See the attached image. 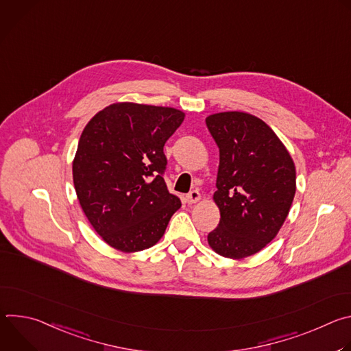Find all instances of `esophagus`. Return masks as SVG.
Listing matches in <instances>:
<instances>
[{
  "label": "esophagus",
  "mask_w": 351,
  "mask_h": 351,
  "mask_svg": "<svg viewBox=\"0 0 351 351\" xmlns=\"http://www.w3.org/2000/svg\"><path fill=\"white\" fill-rule=\"evenodd\" d=\"M199 198H202V194H199V191H198V190H193V191H190V193L186 195V202H187L189 204H195V203L199 202Z\"/></svg>",
  "instance_id": "1"
}]
</instances>
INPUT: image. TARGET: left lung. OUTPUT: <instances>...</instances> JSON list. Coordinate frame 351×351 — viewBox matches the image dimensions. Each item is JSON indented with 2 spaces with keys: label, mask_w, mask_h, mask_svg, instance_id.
Instances as JSON below:
<instances>
[{
  "label": "left lung",
  "mask_w": 351,
  "mask_h": 351,
  "mask_svg": "<svg viewBox=\"0 0 351 351\" xmlns=\"http://www.w3.org/2000/svg\"><path fill=\"white\" fill-rule=\"evenodd\" d=\"M206 123L219 148L213 198L221 219L208 244L222 257L241 260L280 230L295 194V167L280 138L254 115L219 112Z\"/></svg>",
  "instance_id": "8db88e82"
}]
</instances>
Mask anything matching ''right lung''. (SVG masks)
<instances>
[{
    "mask_svg": "<svg viewBox=\"0 0 351 351\" xmlns=\"http://www.w3.org/2000/svg\"><path fill=\"white\" fill-rule=\"evenodd\" d=\"M183 119L171 107L115 103L83 129L72 162L76 195L94 230L119 252L157 244L182 206L162 173L164 145Z\"/></svg>",
    "mask_w": 351,
    "mask_h": 351,
    "instance_id": "1",
    "label": "right lung"
}]
</instances>
